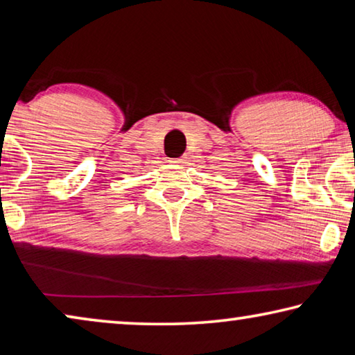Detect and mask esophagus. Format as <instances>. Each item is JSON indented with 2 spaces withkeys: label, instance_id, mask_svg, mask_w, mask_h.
Segmentation results:
<instances>
[{
  "label": "esophagus",
  "instance_id": "obj_1",
  "mask_svg": "<svg viewBox=\"0 0 355 355\" xmlns=\"http://www.w3.org/2000/svg\"><path fill=\"white\" fill-rule=\"evenodd\" d=\"M173 164H176V165H184V164H187V157H185V155H182V157L174 159V160H173Z\"/></svg>",
  "mask_w": 355,
  "mask_h": 355
}]
</instances>
